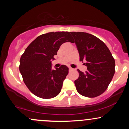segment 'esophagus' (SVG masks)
<instances>
[{
	"label": "esophagus",
	"mask_w": 129,
	"mask_h": 129,
	"mask_svg": "<svg viewBox=\"0 0 129 129\" xmlns=\"http://www.w3.org/2000/svg\"><path fill=\"white\" fill-rule=\"evenodd\" d=\"M72 68H71V67H69V72H71V71H72Z\"/></svg>",
	"instance_id": "1"
}]
</instances>
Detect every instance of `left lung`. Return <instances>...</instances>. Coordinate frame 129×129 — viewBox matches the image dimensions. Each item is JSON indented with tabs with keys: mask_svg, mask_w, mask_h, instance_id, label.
<instances>
[{
	"mask_svg": "<svg viewBox=\"0 0 129 129\" xmlns=\"http://www.w3.org/2000/svg\"><path fill=\"white\" fill-rule=\"evenodd\" d=\"M75 39L80 60L87 67L85 73L78 70L75 80L80 95L87 97L100 95L107 89L115 73V60L104 43L86 32H70Z\"/></svg>",
	"mask_w": 129,
	"mask_h": 129,
	"instance_id": "left-lung-1",
	"label": "left lung"
}]
</instances>
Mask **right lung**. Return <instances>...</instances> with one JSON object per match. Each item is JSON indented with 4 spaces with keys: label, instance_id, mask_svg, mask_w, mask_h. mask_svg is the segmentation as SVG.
Here are the masks:
<instances>
[{
    "label": "right lung",
    "instance_id": "right-lung-1",
    "mask_svg": "<svg viewBox=\"0 0 129 129\" xmlns=\"http://www.w3.org/2000/svg\"><path fill=\"white\" fill-rule=\"evenodd\" d=\"M73 43L69 32H55L39 36L30 44L20 59L19 71L25 84L35 95L51 99L60 92L69 68L62 65L52 69V60L62 44Z\"/></svg>",
    "mask_w": 129,
    "mask_h": 129
}]
</instances>
